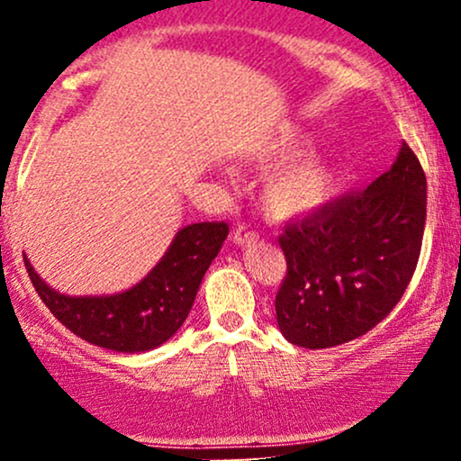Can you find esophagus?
<instances>
[{"label":"esophagus","instance_id":"34e87169","mask_svg":"<svg viewBox=\"0 0 461 461\" xmlns=\"http://www.w3.org/2000/svg\"><path fill=\"white\" fill-rule=\"evenodd\" d=\"M234 242H236V247L256 245V242H258V234H256V231L249 230V227L240 225V227H238V230L234 231Z\"/></svg>","mask_w":461,"mask_h":461}]
</instances>
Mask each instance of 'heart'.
Wrapping results in <instances>:
<instances>
[{"label":"heart","mask_w":461,"mask_h":461,"mask_svg":"<svg viewBox=\"0 0 461 461\" xmlns=\"http://www.w3.org/2000/svg\"><path fill=\"white\" fill-rule=\"evenodd\" d=\"M308 140H294L268 156L273 168L262 182L260 201L268 219L277 223L299 221L325 208L336 188V168L325 156L308 153Z\"/></svg>","instance_id":"b5f03b06"}]
</instances>
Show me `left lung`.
I'll return each instance as SVG.
<instances>
[{
	"mask_svg": "<svg viewBox=\"0 0 461 461\" xmlns=\"http://www.w3.org/2000/svg\"><path fill=\"white\" fill-rule=\"evenodd\" d=\"M425 219L427 179L403 142L364 193L285 227L279 247L288 273L275 297L285 340L330 348L379 325L416 271Z\"/></svg>",
	"mask_w": 461,
	"mask_h": 461,
	"instance_id": "8db88e82",
	"label": "left lung"
}]
</instances>
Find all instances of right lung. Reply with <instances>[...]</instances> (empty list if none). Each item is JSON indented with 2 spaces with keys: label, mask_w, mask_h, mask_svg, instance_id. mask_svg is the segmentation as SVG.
Listing matches in <instances>:
<instances>
[{
  "label": "right lung",
  "mask_w": 461,
  "mask_h": 461,
  "mask_svg": "<svg viewBox=\"0 0 461 461\" xmlns=\"http://www.w3.org/2000/svg\"><path fill=\"white\" fill-rule=\"evenodd\" d=\"M230 234L225 223L182 227L139 284L114 294H65L51 288L23 256L30 279L68 331L95 347L145 353L176 336L193 308L205 271Z\"/></svg>",
  "instance_id": "1"
}]
</instances>
